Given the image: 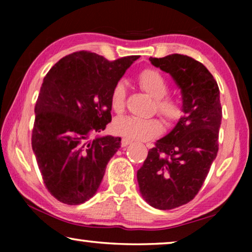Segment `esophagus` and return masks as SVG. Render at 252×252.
I'll list each match as a JSON object with an SVG mask.
<instances>
[{
	"mask_svg": "<svg viewBox=\"0 0 252 252\" xmlns=\"http://www.w3.org/2000/svg\"><path fill=\"white\" fill-rule=\"evenodd\" d=\"M132 143V141L130 139H126V138H122V140H121V147H127L129 146V144H131Z\"/></svg>",
	"mask_w": 252,
	"mask_h": 252,
	"instance_id": "esophagus-1",
	"label": "esophagus"
}]
</instances>
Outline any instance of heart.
Returning a JSON list of instances; mask_svg holds the SVG:
<instances>
[{
  "mask_svg": "<svg viewBox=\"0 0 252 252\" xmlns=\"http://www.w3.org/2000/svg\"><path fill=\"white\" fill-rule=\"evenodd\" d=\"M138 83L142 90L156 100V110L168 125H173L182 116L180 102L167 96L169 87L164 76L156 69L142 70L136 76ZM111 108L117 114L125 112L126 105V88L125 82L119 81L111 91ZM116 133L126 139L147 141L160 135L163 131V126L158 119H139L135 117L120 118L113 123Z\"/></svg>",
  "mask_w": 252,
  "mask_h": 252,
  "instance_id": "b5f03b06",
  "label": "heart"
}]
</instances>
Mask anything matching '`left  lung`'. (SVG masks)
<instances>
[{"label":"left lung","instance_id":"left-lung-1","mask_svg":"<svg viewBox=\"0 0 252 252\" xmlns=\"http://www.w3.org/2000/svg\"><path fill=\"white\" fill-rule=\"evenodd\" d=\"M149 60L181 89L183 116L149 150L136 178L151 207L170 210L191 201L206 180L218 153L222 109L217 81L202 63L182 54Z\"/></svg>","mask_w":252,"mask_h":252}]
</instances>
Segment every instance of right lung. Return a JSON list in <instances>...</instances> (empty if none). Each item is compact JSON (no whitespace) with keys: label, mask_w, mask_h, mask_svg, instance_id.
Returning a JSON list of instances; mask_svg holds the SVG:
<instances>
[{"label":"right lung","mask_w":252,"mask_h":252,"mask_svg":"<svg viewBox=\"0 0 252 252\" xmlns=\"http://www.w3.org/2000/svg\"><path fill=\"white\" fill-rule=\"evenodd\" d=\"M138 59L111 62L79 51L60 60L44 76L34 109L32 149L46 189L60 202L81 204L99 189L121 138L90 140V135L111 122V91Z\"/></svg>","instance_id":"1"}]
</instances>
